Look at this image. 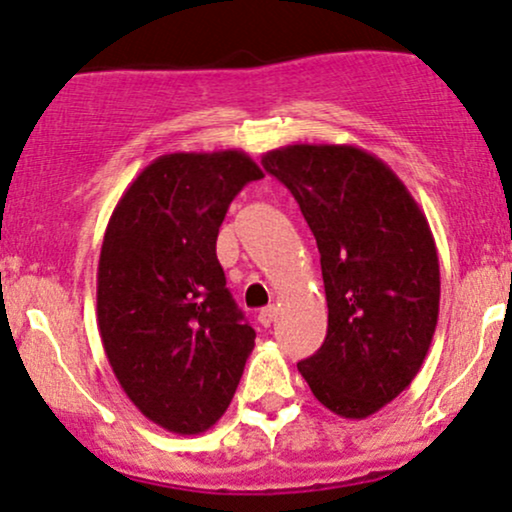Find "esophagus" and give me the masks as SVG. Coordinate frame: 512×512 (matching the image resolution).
<instances>
[{
  "label": "esophagus",
  "instance_id": "obj_1",
  "mask_svg": "<svg viewBox=\"0 0 512 512\" xmlns=\"http://www.w3.org/2000/svg\"><path fill=\"white\" fill-rule=\"evenodd\" d=\"M275 317H278V309L275 307H263L261 312H258V321H261V326H271Z\"/></svg>",
  "mask_w": 512,
  "mask_h": 512
}]
</instances>
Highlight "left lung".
I'll use <instances>...</instances> for the list:
<instances>
[{
    "label": "left lung",
    "instance_id": "8db88e82",
    "mask_svg": "<svg viewBox=\"0 0 512 512\" xmlns=\"http://www.w3.org/2000/svg\"><path fill=\"white\" fill-rule=\"evenodd\" d=\"M263 169L295 195L317 239L329 329L297 370L326 409L367 418L426 360L440 263L426 215L382 159L353 145H287Z\"/></svg>",
    "mask_w": 512,
    "mask_h": 512
}]
</instances>
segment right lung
<instances>
[{
  "instance_id": "right-lung-1",
  "label": "right lung",
  "mask_w": 512,
  "mask_h": 512,
  "mask_svg": "<svg viewBox=\"0 0 512 512\" xmlns=\"http://www.w3.org/2000/svg\"><path fill=\"white\" fill-rule=\"evenodd\" d=\"M258 179L241 149L164 154L130 183L103 234V350L128 399L169 433L215 426L254 350L215 244L229 203Z\"/></svg>"
}]
</instances>
